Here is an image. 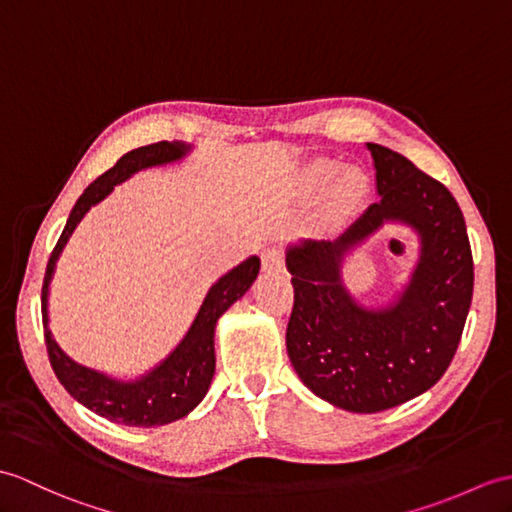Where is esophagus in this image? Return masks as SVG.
<instances>
[{"label":"esophagus","mask_w":512,"mask_h":512,"mask_svg":"<svg viewBox=\"0 0 512 512\" xmlns=\"http://www.w3.org/2000/svg\"><path fill=\"white\" fill-rule=\"evenodd\" d=\"M261 266H264V270H268V272L281 270L283 268V253L275 246L266 248V251L261 253Z\"/></svg>","instance_id":"obj_1"}]
</instances>
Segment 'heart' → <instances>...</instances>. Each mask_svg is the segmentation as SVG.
Returning a JSON list of instances; mask_svg holds the SVG:
<instances>
[{
	"mask_svg": "<svg viewBox=\"0 0 512 512\" xmlns=\"http://www.w3.org/2000/svg\"><path fill=\"white\" fill-rule=\"evenodd\" d=\"M329 174H331L329 165H327V168H325V165H323V168H318L312 174V185L318 187L320 183H325ZM362 192H364L362 176L355 174V172H347V174L340 178L338 185L334 187V202H336V205H340V207H347V205H351V202L358 200L362 196Z\"/></svg>",
	"mask_w": 512,
	"mask_h": 512,
	"instance_id": "heart-1",
	"label": "heart"
}]
</instances>
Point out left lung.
<instances>
[{
	"instance_id": "left-lung-1",
	"label": "left lung",
	"mask_w": 512,
	"mask_h": 512,
	"mask_svg": "<svg viewBox=\"0 0 512 512\" xmlns=\"http://www.w3.org/2000/svg\"><path fill=\"white\" fill-rule=\"evenodd\" d=\"M379 200L338 240L290 246L294 307L285 344L303 384L349 412H382L430 390L454 360L473 296V257L456 198L403 154L366 144ZM386 221L420 235L398 299L368 311L341 285L343 255Z\"/></svg>"
}]
</instances>
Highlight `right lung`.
Wrapping results in <instances>:
<instances>
[{"label": "right lung", "instance_id": "1", "mask_svg": "<svg viewBox=\"0 0 512 512\" xmlns=\"http://www.w3.org/2000/svg\"><path fill=\"white\" fill-rule=\"evenodd\" d=\"M187 152L189 146L181 144V141H159V144L141 146L137 150L126 152L109 172L95 178L85 192H82L74 209L69 213V220L61 237H58L50 261H47L41 292V312L50 364L58 382L65 386L71 397L80 401L91 412L115 423L133 427L165 425L187 417L198 406L202 397L207 395L213 373H216L213 336H216L218 318L237 299H242L259 275V257H248L240 266H235L227 275L220 277L211 285L192 327H189L185 338L178 342V347L159 366H154L150 373L133 379V382H120V379L91 371V368L71 360L58 347L50 327H47V323H50V318H47V294H50V281L58 255L63 253V248L71 233L78 227V222L85 218V213L93 205H98L100 200L109 196L117 183L126 181L128 176H133L139 170L152 168V165L183 159Z\"/></svg>", "mask_w": 512, "mask_h": 512}]
</instances>
